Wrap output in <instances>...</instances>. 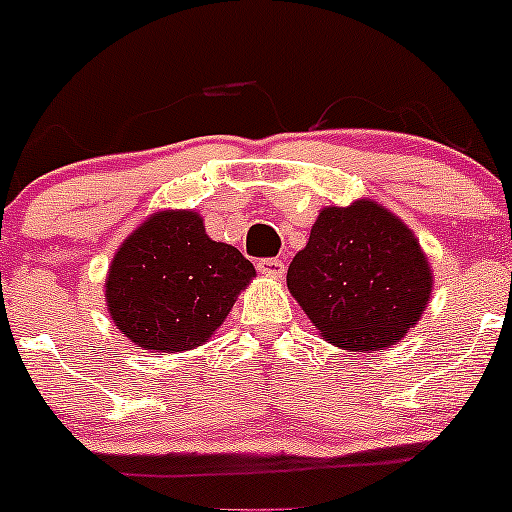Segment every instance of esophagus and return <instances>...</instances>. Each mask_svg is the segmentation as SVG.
I'll return each instance as SVG.
<instances>
[{
	"label": "esophagus",
	"mask_w": 512,
	"mask_h": 512,
	"mask_svg": "<svg viewBox=\"0 0 512 512\" xmlns=\"http://www.w3.org/2000/svg\"><path fill=\"white\" fill-rule=\"evenodd\" d=\"M257 270L267 277H280L285 272V262L280 257H262V260H257Z\"/></svg>",
	"instance_id": "34e87169"
}]
</instances>
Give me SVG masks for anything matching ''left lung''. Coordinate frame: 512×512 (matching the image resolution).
Masks as SVG:
<instances>
[{"instance_id": "8db88e82", "label": "left lung", "mask_w": 512, "mask_h": 512, "mask_svg": "<svg viewBox=\"0 0 512 512\" xmlns=\"http://www.w3.org/2000/svg\"><path fill=\"white\" fill-rule=\"evenodd\" d=\"M431 267L414 232L371 200L324 208L287 287L324 339L352 352L399 342L431 297Z\"/></svg>"}]
</instances>
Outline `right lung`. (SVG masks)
<instances>
[{
	"instance_id": "add662e5",
	"label": "right lung",
	"mask_w": 512,
	"mask_h": 512,
	"mask_svg": "<svg viewBox=\"0 0 512 512\" xmlns=\"http://www.w3.org/2000/svg\"><path fill=\"white\" fill-rule=\"evenodd\" d=\"M252 277V262L237 247L210 240L200 215L165 210L116 252L106 304L141 349L188 352L208 342Z\"/></svg>"
}]
</instances>
